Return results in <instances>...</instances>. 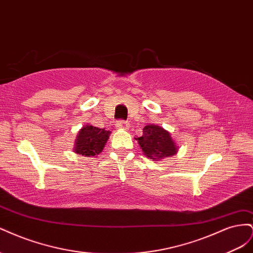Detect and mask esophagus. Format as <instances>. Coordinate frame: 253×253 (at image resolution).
I'll use <instances>...</instances> for the list:
<instances>
[{"instance_id": "34e87169", "label": "esophagus", "mask_w": 253, "mask_h": 253, "mask_svg": "<svg viewBox=\"0 0 253 253\" xmlns=\"http://www.w3.org/2000/svg\"><path fill=\"white\" fill-rule=\"evenodd\" d=\"M116 127H117V128H127V127H128V124H127L126 121L119 120V121H117Z\"/></svg>"}]
</instances>
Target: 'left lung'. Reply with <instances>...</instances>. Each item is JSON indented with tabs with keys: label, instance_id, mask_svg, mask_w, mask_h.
<instances>
[{
	"label": "left lung",
	"instance_id": "1",
	"mask_svg": "<svg viewBox=\"0 0 253 253\" xmlns=\"http://www.w3.org/2000/svg\"><path fill=\"white\" fill-rule=\"evenodd\" d=\"M136 140H138L143 154L154 162L174 156L178 150L171 134L164 127L155 125L145 126L142 136Z\"/></svg>",
	"mask_w": 253,
	"mask_h": 253
}]
</instances>
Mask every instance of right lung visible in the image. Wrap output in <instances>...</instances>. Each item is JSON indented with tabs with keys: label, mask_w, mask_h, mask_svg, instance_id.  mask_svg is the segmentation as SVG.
I'll list each match as a JSON object with an SVG mask.
<instances>
[{
	"label": "right lung",
	"mask_w": 253,
	"mask_h": 253,
	"mask_svg": "<svg viewBox=\"0 0 253 253\" xmlns=\"http://www.w3.org/2000/svg\"><path fill=\"white\" fill-rule=\"evenodd\" d=\"M110 134L111 132L108 129L86 125L78 133L74 152L87 157L98 155L99 153L102 152Z\"/></svg>",
	"instance_id": "1"
}]
</instances>
